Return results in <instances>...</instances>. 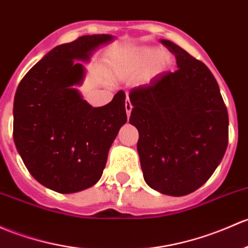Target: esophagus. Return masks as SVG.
I'll return each instance as SVG.
<instances>
[{
    "mask_svg": "<svg viewBox=\"0 0 248 248\" xmlns=\"http://www.w3.org/2000/svg\"><path fill=\"white\" fill-rule=\"evenodd\" d=\"M124 107H126V113H127V116H129V115H131V111H132V109H133V106H132L131 101H129L128 98H127L126 104H124Z\"/></svg>",
    "mask_w": 248,
    "mask_h": 248,
    "instance_id": "34e87169",
    "label": "esophagus"
}]
</instances>
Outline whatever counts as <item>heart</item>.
Here are the masks:
<instances>
[{
    "label": "heart",
    "mask_w": 248,
    "mask_h": 248,
    "mask_svg": "<svg viewBox=\"0 0 248 248\" xmlns=\"http://www.w3.org/2000/svg\"><path fill=\"white\" fill-rule=\"evenodd\" d=\"M170 62V56L164 52L151 47H140L127 53L117 62L116 71L120 76H131L138 72L145 71L146 79L158 76L168 67Z\"/></svg>",
    "instance_id": "heart-1"
}]
</instances>
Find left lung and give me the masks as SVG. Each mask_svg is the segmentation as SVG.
I'll use <instances>...</instances> for the list:
<instances>
[{"mask_svg":"<svg viewBox=\"0 0 248 248\" xmlns=\"http://www.w3.org/2000/svg\"><path fill=\"white\" fill-rule=\"evenodd\" d=\"M178 69L133 88L129 122L139 132L138 153L152 189L184 196L202 186L228 145V113L212 71L169 40Z\"/></svg>","mask_w":248,"mask_h":248,"instance_id":"left-lung-1","label":"left lung"}]
</instances>
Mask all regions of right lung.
Segmentation results:
<instances>
[{"label":"right lung","mask_w":248,"mask_h":248,"mask_svg":"<svg viewBox=\"0 0 248 248\" xmlns=\"http://www.w3.org/2000/svg\"><path fill=\"white\" fill-rule=\"evenodd\" d=\"M108 34L83 35L48 52L21 79L14 98V142L30 173L44 186L72 194L100 181L109 148L126 124V93L93 108L72 85Z\"/></svg>","instance_id":"obj_1"}]
</instances>
